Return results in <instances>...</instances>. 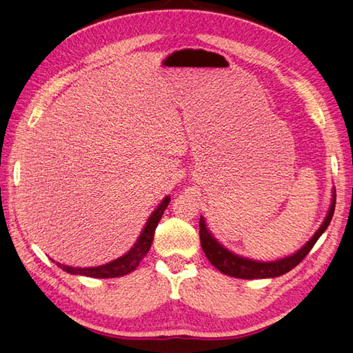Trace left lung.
Listing matches in <instances>:
<instances>
[{"label":"left lung","mask_w":353,"mask_h":353,"mask_svg":"<svg viewBox=\"0 0 353 353\" xmlns=\"http://www.w3.org/2000/svg\"><path fill=\"white\" fill-rule=\"evenodd\" d=\"M334 210H335V189L332 192L331 207L327 210V214L325 217L323 223L320 225V228L314 232V236L305 243L299 250H296L294 254L279 258V260H275V261H256V260H250V258L231 252L230 249H226L222 243H219L217 239H214L213 234H211L210 230L207 228L205 219L202 216L199 219L201 246H202L203 254L207 255L208 261L213 264L216 269H219V272L225 273V275L232 276V278H240V279L276 278L294 269L296 265L308 255L312 246L316 245V241L326 231L327 226H330L331 219L334 216Z\"/></svg>","instance_id":"obj_1"}]
</instances>
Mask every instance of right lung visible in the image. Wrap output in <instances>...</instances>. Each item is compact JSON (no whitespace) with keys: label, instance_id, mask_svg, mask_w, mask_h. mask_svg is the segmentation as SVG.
Masks as SVG:
<instances>
[{"label":"right lung","instance_id":"add662e5","mask_svg":"<svg viewBox=\"0 0 353 353\" xmlns=\"http://www.w3.org/2000/svg\"><path fill=\"white\" fill-rule=\"evenodd\" d=\"M170 196H166L160 202V205L152 211V214L148 217V222L145 223L142 232H140L137 241L134 243V246H132L125 255L116 258V260L107 264L97 265V268H72V265H65L60 263H57V265L60 269L70 273V275H83L90 278H117L128 275V273L139 268L140 261L143 260L148 250L151 249L155 228L160 222L164 210L168 208Z\"/></svg>","mask_w":353,"mask_h":353}]
</instances>
